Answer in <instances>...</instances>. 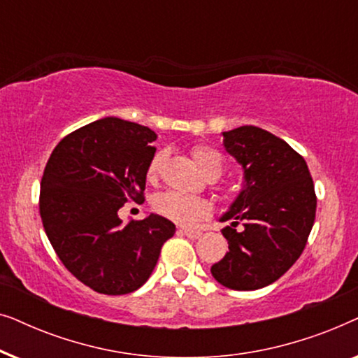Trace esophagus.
<instances>
[{"label": "esophagus", "instance_id": "34e87169", "mask_svg": "<svg viewBox=\"0 0 358 358\" xmlns=\"http://www.w3.org/2000/svg\"><path fill=\"white\" fill-rule=\"evenodd\" d=\"M180 231H182L185 236H187L189 239H197V238H200L202 236V231H199V229H190V228H182L180 229Z\"/></svg>", "mask_w": 358, "mask_h": 358}]
</instances>
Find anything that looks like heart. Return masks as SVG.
I'll use <instances>...</instances> for the list:
<instances>
[{
    "mask_svg": "<svg viewBox=\"0 0 358 358\" xmlns=\"http://www.w3.org/2000/svg\"><path fill=\"white\" fill-rule=\"evenodd\" d=\"M190 155H192L195 166L202 171L205 178H218L222 174L223 158L218 151L203 145H195L190 150ZM163 163V151L155 153L153 158L150 159L148 168H146V178H148L150 182H155L159 178ZM153 210L161 217L178 224H194L199 220L208 217L210 212H212V205L205 199L190 197V195L168 190V192L158 194L153 199Z\"/></svg>",
    "mask_w": 358,
    "mask_h": 358,
    "instance_id": "b5f03b06",
    "label": "heart"
}]
</instances>
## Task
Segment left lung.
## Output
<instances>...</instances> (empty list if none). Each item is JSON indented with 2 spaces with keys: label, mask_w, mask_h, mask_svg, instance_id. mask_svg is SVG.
<instances>
[{
  "label": "left lung",
  "mask_w": 358,
  "mask_h": 358,
  "mask_svg": "<svg viewBox=\"0 0 358 358\" xmlns=\"http://www.w3.org/2000/svg\"><path fill=\"white\" fill-rule=\"evenodd\" d=\"M223 145L243 166L246 185L222 217L231 220L222 229L229 251L212 275L231 290H257L301 256L316 217L315 184L305 158L271 131L238 127L223 131Z\"/></svg>",
  "instance_id": "8db88e82"
}]
</instances>
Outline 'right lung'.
<instances>
[{
	"label": "right lung",
	"mask_w": 358,
	"mask_h": 358,
	"mask_svg": "<svg viewBox=\"0 0 358 358\" xmlns=\"http://www.w3.org/2000/svg\"><path fill=\"white\" fill-rule=\"evenodd\" d=\"M155 140L148 127L106 117L66 135L47 161L38 208L48 241L63 266L97 293L140 288L176 233L159 215L127 223L117 215L129 200H145Z\"/></svg>",
	"instance_id": "right-lung-1"
}]
</instances>
